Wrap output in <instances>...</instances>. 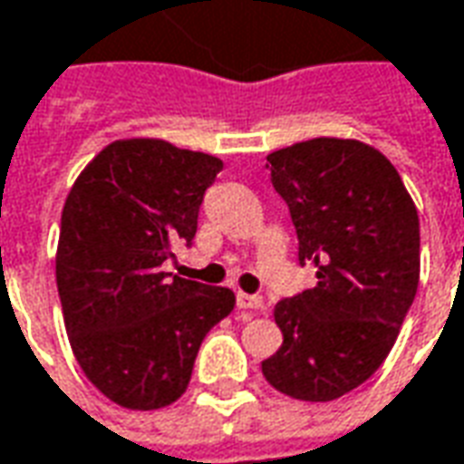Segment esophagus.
<instances>
[{"mask_svg":"<svg viewBox=\"0 0 464 464\" xmlns=\"http://www.w3.org/2000/svg\"><path fill=\"white\" fill-rule=\"evenodd\" d=\"M236 307L238 310H261L264 299L258 295H246V292H236Z\"/></svg>","mask_w":464,"mask_h":464,"instance_id":"esophagus-1","label":"esophagus"}]
</instances>
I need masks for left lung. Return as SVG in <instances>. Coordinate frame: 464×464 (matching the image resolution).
Listing matches in <instances>:
<instances>
[{"label": "left lung", "instance_id": "8db88e82", "mask_svg": "<svg viewBox=\"0 0 464 464\" xmlns=\"http://www.w3.org/2000/svg\"><path fill=\"white\" fill-rule=\"evenodd\" d=\"M317 285L274 307V389L333 401L376 373L419 286V216L396 167L358 140L317 137L266 157Z\"/></svg>", "mask_w": 464, "mask_h": 464}]
</instances>
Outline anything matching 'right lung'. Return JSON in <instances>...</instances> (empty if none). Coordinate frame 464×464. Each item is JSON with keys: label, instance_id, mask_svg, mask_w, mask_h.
<instances>
[{"label": "right lung", "instance_id": "obj_1", "mask_svg": "<svg viewBox=\"0 0 464 464\" xmlns=\"http://www.w3.org/2000/svg\"><path fill=\"white\" fill-rule=\"evenodd\" d=\"M218 157L162 140L103 147L68 192L55 279L78 365L113 404L152 411L178 401L195 355L236 295L162 272L190 246Z\"/></svg>", "mask_w": 464, "mask_h": 464}]
</instances>
